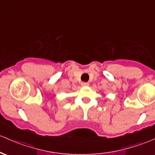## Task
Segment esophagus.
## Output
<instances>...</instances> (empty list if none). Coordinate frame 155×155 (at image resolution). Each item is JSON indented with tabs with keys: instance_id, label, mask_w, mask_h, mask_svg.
<instances>
[{
	"instance_id": "1",
	"label": "esophagus",
	"mask_w": 155,
	"mask_h": 155,
	"mask_svg": "<svg viewBox=\"0 0 155 155\" xmlns=\"http://www.w3.org/2000/svg\"><path fill=\"white\" fill-rule=\"evenodd\" d=\"M89 85V83L88 82H82L81 83V86L82 87H87Z\"/></svg>"
}]
</instances>
